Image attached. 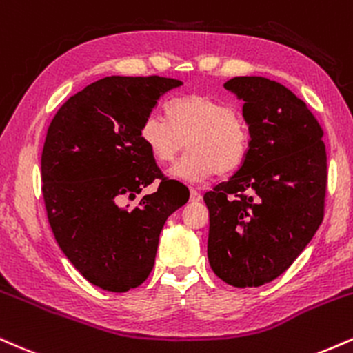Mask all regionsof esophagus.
Listing matches in <instances>:
<instances>
[{
    "label": "esophagus",
    "instance_id": "esophagus-1",
    "mask_svg": "<svg viewBox=\"0 0 353 353\" xmlns=\"http://www.w3.org/2000/svg\"><path fill=\"white\" fill-rule=\"evenodd\" d=\"M201 200V193L196 192V190H190V201L196 203Z\"/></svg>",
    "mask_w": 353,
    "mask_h": 353
}]
</instances>
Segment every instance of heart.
<instances>
[{
	"instance_id": "obj_1",
	"label": "heart",
	"mask_w": 353,
	"mask_h": 353,
	"mask_svg": "<svg viewBox=\"0 0 353 353\" xmlns=\"http://www.w3.org/2000/svg\"><path fill=\"white\" fill-rule=\"evenodd\" d=\"M166 119L148 114L140 123V140L153 160L167 165L183 150L188 153L170 173L188 181L230 175L244 163L250 150V128L230 103L205 94H188L167 103Z\"/></svg>"
}]
</instances>
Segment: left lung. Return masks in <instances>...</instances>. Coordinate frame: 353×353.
<instances>
[{
  "mask_svg": "<svg viewBox=\"0 0 353 353\" xmlns=\"http://www.w3.org/2000/svg\"><path fill=\"white\" fill-rule=\"evenodd\" d=\"M225 89L244 101L251 139L238 172L203 196L208 259L225 283L259 288L288 271L324 219V130L279 82L233 77Z\"/></svg>",
  "mask_w": 353,
  "mask_h": 353,
  "instance_id": "left-lung-1",
  "label": "left lung"
}]
</instances>
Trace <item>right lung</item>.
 Returning a JSON list of instances; mask_svg holds the SVG:
<instances>
[{"mask_svg":"<svg viewBox=\"0 0 353 353\" xmlns=\"http://www.w3.org/2000/svg\"><path fill=\"white\" fill-rule=\"evenodd\" d=\"M176 79L112 76L74 94L54 115L41 155L49 225L72 266L109 292L150 276L160 231L188 201L140 140V123ZM153 181L159 188L125 205Z\"/></svg>","mask_w":353,"mask_h":353,"instance_id":"1","label":"right lung"}]
</instances>
